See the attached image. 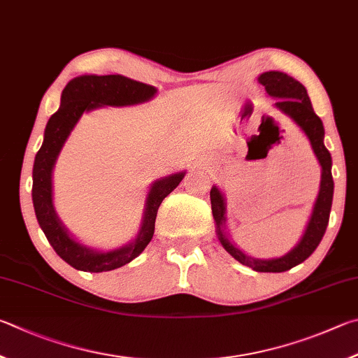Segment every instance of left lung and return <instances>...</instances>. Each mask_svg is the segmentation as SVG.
Segmentation results:
<instances>
[{"instance_id": "8db88e82", "label": "left lung", "mask_w": 358, "mask_h": 358, "mask_svg": "<svg viewBox=\"0 0 358 358\" xmlns=\"http://www.w3.org/2000/svg\"><path fill=\"white\" fill-rule=\"evenodd\" d=\"M258 81L266 87L268 96L275 99V108H278L287 117H291L294 124L308 138L313 152H315L319 165H321V185H319V193L315 206H313L310 220L306 223L302 239L299 241L297 245L291 252L280 256V258L259 259L247 255L231 239L229 231L227 228V199H224L223 192L217 185L210 189V204L212 215H214L215 220V233L222 247L236 261L253 268L256 272L278 273L302 264L306 258H310L322 241L329 224L331 199H334L331 155L324 144L322 121L316 115L315 110H313L305 86L296 78L280 71H268L261 73Z\"/></svg>"}]
</instances>
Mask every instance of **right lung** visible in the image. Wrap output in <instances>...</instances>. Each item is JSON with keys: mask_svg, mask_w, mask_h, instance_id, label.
Segmentation results:
<instances>
[{"mask_svg": "<svg viewBox=\"0 0 358 358\" xmlns=\"http://www.w3.org/2000/svg\"><path fill=\"white\" fill-rule=\"evenodd\" d=\"M157 87L122 75H80L66 85L61 106L48 119L43 143L33 166V204L39 227L59 258L83 272H108L122 267L143 253L154 236L155 217L160 204L184 179L185 169L155 179L149 187L140 229L134 241L102 252L75 239L62 224L53 204V169L62 146L83 113L103 106H130L149 102Z\"/></svg>", "mask_w": 358, "mask_h": 358, "instance_id": "add662e5", "label": "right lung"}]
</instances>
